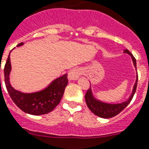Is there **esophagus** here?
I'll return each instance as SVG.
<instances>
[{"instance_id": "1", "label": "esophagus", "mask_w": 149, "mask_h": 149, "mask_svg": "<svg viewBox=\"0 0 149 149\" xmlns=\"http://www.w3.org/2000/svg\"><path fill=\"white\" fill-rule=\"evenodd\" d=\"M81 71L79 68H74L70 71L68 75V78L69 81H74L77 80L80 77Z\"/></svg>"}]
</instances>
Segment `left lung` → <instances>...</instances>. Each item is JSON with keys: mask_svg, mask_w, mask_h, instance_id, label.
Segmentation results:
<instances>
[{"mask_svg": "<svg viewBox=\"0 0 149 149\" xmlns=\"http://www.w3.org/2000/svg\"><path fill=\"white\" fill-rule=\"evenodd\" d=\"M124 53L129 54L131 56V58L132 59L133 65L135 66V69H137L136 60L132 55V54L128 50H125ZM137 83H138V74L136 75L135 83L133 86L132 95L129 96L128 99L125 100V102H121V103H108V102L100 101L99 99H97L94 96L92 90H91V87H90V88L87 91L86 95L84 96L85 102H86L89 109L91 111V112H93L95 115H97L98 117L103 118H110L115 117V115H117L122 110H124L131 102L133 96L135 95V91H136Z\"/></svg>", "mask_w": 149, "mask_h": 149, "instance_id": "left-lung-1", "label": "left lung"}]
</instances>
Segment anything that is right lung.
<instances>
[{"instance_id": "obj_1", "label": "right lung", "mask_w": 149, "mask_h": 149, "mask_svg": "<svg viewBox=\"0 0 149 149\" xmlns=\"http://www.w3.org/2000/svg\"><path fill=\"white\" fill-rule=\"evenodd\" d=\"M23 45V42L20 43L17 45V47H20ZM3 71L6 88L11 99L21 110L30 115H45L54 110V108L60 103L65 88L68 83V74H65L52 81L46 88L41 91L24 93L14 89L10 84V74L11 65L10 54L8 55Z\"/></svg>"}]
</instances>
